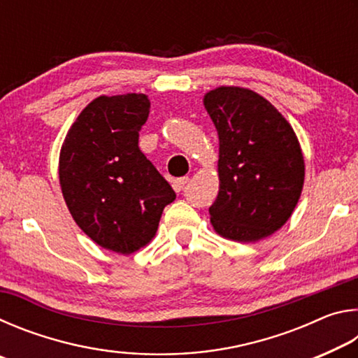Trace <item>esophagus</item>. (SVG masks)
Segmentation results:
<instances>
[{"label": "esophagus", "mask_w": 358, "mask_h": 358, "mask_svg": "<svg viewBox=\"0 0 358 358\" xmlns=\"http://www.w3.org/2000/svg\"><path fill=\"white\" fill-rule=\"evenodd\" d=\"M187 181H189V178L187 177H181V178H177V180H173V183H172V186H173V189L177 191V192H180V191H183L185 189V186L187 185Z\"/></svg>", "instance_id": "obj_1"}]
</instances>
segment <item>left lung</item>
Returning a JSON list of instances; mask_svg holds the SVG:
<instances>
[{
	"label": "left lung",
	"instance_id": "1",
	"mask_svg": "<svg viewBox=\"0 0 358 358\" xmlns=\"http://www.w3.org/2000/svg\"><path fill=\"white\" fill-rule=\"evenodd\" d=\"M220 137V192L210 221L221 237L257 241L292 215L305 181V161L292 126L262 96L220 87L203 96Z\"/></svg>",
	"mask_w": 358,
	"mask_h": 358
}]
</instances>
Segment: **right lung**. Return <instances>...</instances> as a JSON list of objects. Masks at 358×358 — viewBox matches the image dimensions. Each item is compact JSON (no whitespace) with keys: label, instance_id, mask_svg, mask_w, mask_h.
<instances>
[{"label":"right lung","instance_id":"right-lung-1","mask_svg":"<svg viewBox=\"0 0 358 358\" xmlns=\"http://www.w3.org/2000/svg\"><path fill=\"white\" fill-rule=\"evenodd\" d=\"M147 94L99 96L83 108L59 151V186L72 217L94 243L118 254L155 237L175 191L138 148Z\"/></svg>","mask_w":358,"mask_h":358}]
</instances>
